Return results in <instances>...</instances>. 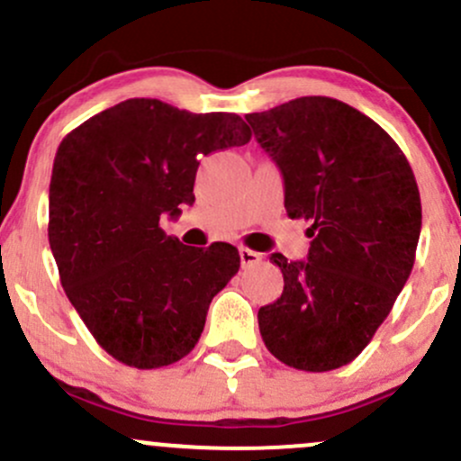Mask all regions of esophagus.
Segmentation results:
<instances>
[{
  "label": "esophagus",
  "mask_w": 461,
  "mask_h": 461,
  "mask_svg": "<svg viewBox=\"0 0 461 461\" xmlns=\"http://www.w3.org/2000/svg\"><path fill=\"white\" fill-rule=\"evenodd\" d=\"M262 260V253L253 251V249H247V247H240V264L245 268L253 267V264H258Z\"/></svg>",
  "instance_id": "esophagus-1"
}]
</instances>
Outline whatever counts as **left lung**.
Returning a JSON list of instances; mask_svg holds the SVG:
<instances>
[{
    "label": "left lung",
    "instance_id": "1",
    "mask_svg": "<svg viewBox=\"0 0 461 461\" xmlns=\"http://www.w3.org/2000/svg\"><path fill=\"white\" fill-rule=\"evenodd\" d=\"M284 177L290 219H305L308 260L273 253L284 293L258 312L279 362L325 373L353 362L393 310L414 267L422 208L399 145L351 105L299 97L247 114Z\"/></svg>",
    "mask_w": 461,
    "mask_h": 461
}]
</instances>
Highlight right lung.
I'll list each match as a JSON object with an SVG mask.
<instances>
[{
	"label": "right lung",
	"instance_id": "1",
	"mask_svg": "<svg viewBox=\"0 0 461 461\" xmlns=\"http://www.w3.org/2000/svg\"><path fill=\"white\" fill-rule=\"evenodd\" d=\"M238 114H193L128 99L62 139L50 184V247L62 288L104 351L162 368L197 345L214 294L240 268L238 249L186 247L160 216L193 203L199 160L240 147Z\"/></svg>",
	"mask_w": 461,
	"mask_h": 461
}]
</instances>
